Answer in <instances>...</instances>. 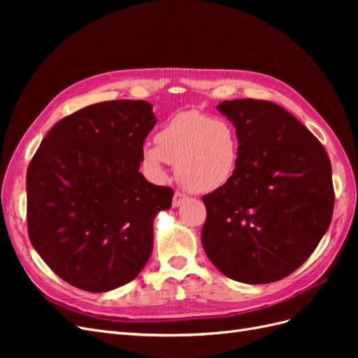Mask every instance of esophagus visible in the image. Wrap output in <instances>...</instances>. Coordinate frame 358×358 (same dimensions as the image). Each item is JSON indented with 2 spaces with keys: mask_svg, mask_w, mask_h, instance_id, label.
I'll use <instances>...</instances> for the list:
<instances>
[{
  "mask_svg": "<svg viewBox=\"0 0 358 358\" xmlns=\"http://www.w3.org/2000/svg\"><path fill=\"white\" fill-rule=\"evenodd\" d=\"M188 200V196L187 194H183L180 191H176L175 196H173V208H179V206Z\"/></svg>",
  "mask_w": 358,
  "mask_h": 358,
  "instance_id": "obj_1",
  "label": "esophagus"
}]
</instances>
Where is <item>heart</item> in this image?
I'll return each instance as SVG.
<instances>
[{"label": "heart", "mask_w": 358, "mask_h": 358, "mask_svg": "<svg viewBox=\"0 0 358 358\" xmlns=\"http://www.w3.org/2000/svg\"><path fill=\"white\" fill-rule=\"evenodd\" d=\"M148 167L164 176L167 162L176 164L180 183L194 192H210L225 185L239 159V137L225 119L185 112L171 117L143 148Z\"/></svg>", "instance_id": "b5f03b06"}]
</instances>
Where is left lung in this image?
Segmentation results:
<instances>
[{"label":"left lung","mask_w":358,"mask_h":358,"mask_svg":"<svg viewBox=\"0 0 358 358\" xmlns=\"http://www.w3.org/2000/svg\"><path fill=\"white\" fill-rule=\"evenodd\" d=\"M236 127L239 159L231 179L203 196L201 243L215 267L245 284L294 272L331 222V164L320 140L272 101H222Z\"/></svg>","instance_id":"1"}]
</instances>
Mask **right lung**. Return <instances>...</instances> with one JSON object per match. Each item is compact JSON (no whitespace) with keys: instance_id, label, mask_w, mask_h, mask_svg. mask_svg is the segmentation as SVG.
<instances>
[{"instance_id":"obj_1","label":"right lung","mask_w":358,"mask_h":358,"mask_svg":"<svg viewBox=\"0 0 358 358\" xmlns=\"http://www.w3.org/2000/svg\"><path fill=\"white\" fill-rule=\"evenodd\" d=\"M157 124L143 100L96 103L52 127L27 171L28 236L70 285L90 292L122 287L152 254L154 220L173 189L138 171Z\"/></svg>"}]
</instances>
